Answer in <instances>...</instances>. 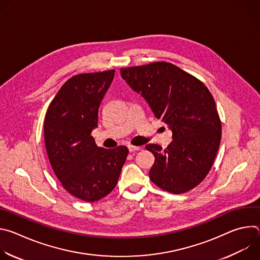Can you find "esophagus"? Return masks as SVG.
Wrapping results in <instances>:
<instances>
[{
    "instance_id": "34e87169",
    "label": "esophagus",
    "mask_w": 260,
    "mask_h": 260,
    "mask_svg": "<svg viewBox=\"0 0 260 260\" xmlns=\"http://www.w3.org/2000/svg\"><path fill=\"white\" fill-rule=\"evenodd\" d=\"M129 152H135V151H139L140 150V147L138 146H133V145H128L127 146Z\"/></svg>"
}]
</instances>
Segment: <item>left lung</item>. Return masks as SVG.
<instances>
[{
  "mask_svg": "<svg viewBox=\"0 0 260 260\" xmlns=\"http://www.w3.org/2000/svg\"><path fill=\"white\" fill-rule=\"evenodd\" d=\"M120 73L173 133L167 149L157 144L145 147L155 157L151 181L175 194L191 190L210 172L221 141V121L211 92L198 78L166 61L120 69Z\"/></svg>",
  "mask_w": 260,
  "mask_h": 260,
  "instance_id": "1",
  "label": "left lung"
}]
</instances>
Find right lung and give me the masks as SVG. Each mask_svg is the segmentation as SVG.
Masks as SVG:
<instances>
[{
  "label": "right lung",
  "instance_id": "add662e5",
  "mask_svg": "<svg viewBox=\"0 0 260 260\" xmlns=\"http://www.w3.org/2000/svg\"><path fill=\"white\" fill-rule=\"evenodd\" d=\"M114 74L109 70L73 76L50 103L44 120L46 151L55 176L69 193L89 203L115 188L128 154L125 146L98 147L91 136Z\"/></svg>",
  "mask_w": 260,
  "mask_h": 260
}]
</instances>
